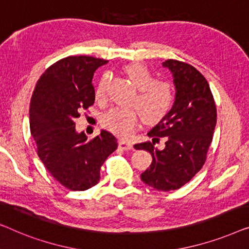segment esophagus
I'll use <instances>...</instances> for the list:
<instances>
[{"label":"esophagus","instance_id":"34e87169","mask_svg":"<svg viewBox=\"0 0 249 249\" xmlns=\"http://www.w3.org/2000/svg\"><path fill=\"white\" fill-rule=\"evenodd\" d=\"M118 146H120L121 149L125 150V151H129V150H133L132 143L127 142V141H124V140H121V141L118 142Z\"/></svg>","mask_w":249,"mask_h":249}]
</instances>
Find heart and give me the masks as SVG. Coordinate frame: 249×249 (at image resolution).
I'll use <instances>...</instances> for the list:
<instances>
[{
  "mask_svg": "<svg viewBox=\"0 0 249 249\" xmlns=\"http://www.w3.org/2000/svg\"><path fill=\"white\" fill-rule=\"evenodd\" d=\"M125 73L132 85L138 89L133 103L138 108L143 121L151 123L163 117L173 104V88L168 82L156 81L155 75L145 65L134 63L125 68ZM108 74L101 76L94 96L97 100H103L106 92ZM140 122L138 110L127 108H111L103 116L101 123L105 128L122 138H127L135 131Z\"/></svg>",
  "mask_w": 249,
  "mask_h": 249,
  "instance_id": "b5f03b06",
  "label": "heart"
}]
</instances>
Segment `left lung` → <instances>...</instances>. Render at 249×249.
Segmentation results:
<instances>
[{"mask_svg":"<svg viewBox=\"0 0 249 249\" xmlns=\"http://www.w3.org/2000/svg\"><path fill=\"white\" fill-rule=\"evenodd\" d=\"M173 74L175 100L170 110L148 135L152 142L135 144L151 153L152 162L141 179L157 191L169 192L184 186L205 162L216 124V108L206 79L187 63L167 59L162 63ZM160 137L166 146H154Z\"/></svg>","mask_w":249,"mask_h":249,"instance_id":"1","label":"left lung"}]
</instances>
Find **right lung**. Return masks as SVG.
<instances>
[{"label":"right lung","instance_id":"add662e5","mask_svg":"<svg viewBox=\"0 0 249 249\" xmlns=\"http://www.w3.org/2000/svg\"><path fill=\"white\" fill-rule=\"evenodd\" d=\"M106 63L92 56L59 59L41 74L30 100V132L38 157L52 176L72 191L98 184L100 167L117 149L110 132L103 129L88 140L74 123L80 111L93 105V73Z\"/></svg>","mask_w":249,"mask_h":249}]
</instances>
